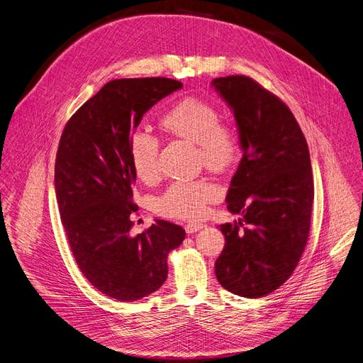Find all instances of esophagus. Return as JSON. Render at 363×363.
<instances>
[{
	"instance_id": "obj_1",
	"label": "esophagus",
	"mask_w": 363,
	"mask_h": 363,
	"mask_svg": "<svg viewBox=\"0 0 363 363\" xmlns=\"http://www.w3.org/2000/svg\"><path fill=\"white\" fill-rule=\"evenodd\" d=\"M203 227H204L203 223H188V224L185 225V232H186L188 235H192V233L199 232V230H201Z\"/></svg>"
}]
</instances>
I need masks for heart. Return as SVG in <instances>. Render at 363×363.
Instances as JSON below:
<instances>
[{
    "instance_id": "1",
    "label": "heart",
    "mask_w": 363,
    "mask_h": 363,
    "mask_svg": "<svg viewBox=\"0 0 363 363\" xmlns=\"http://www.w3.org/2000/svg\"><path fill=\"white\" fill-rule=\"evenodd\" d=\"M218 108L201 98H184L160 120L169 135L196 145L199 160L214 172L233 167L242 155V142L232 125L220 123ZM159 143L146 131H136L128 142V159L135 174L145 182L157 178ZM221 196V188L207 179L174 182L156 200L160 216L195 220L204 216L207 206Z\"/></svg>"
}]
</instances>
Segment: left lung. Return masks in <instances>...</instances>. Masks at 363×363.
<instances>
[{"mask_svg": "<svg viewBox=\"0 0 363 363\" xmlns=\"http://www.w3.org/2000/svg\"><path fill=\"white\" fill-rule=\"evenodd\" d=\"M211 86L235 114L243 152L225 196L227 210L242 218L220 225L225 243L216 277L224 289L259 298L292 275L307 245L310 152L291 110L252 78H216Z\"/></svg>", "mask_w": 363, "mask_h": 363, "instance_id": "left-lung-1", "label": "left lung"}]
</instances>
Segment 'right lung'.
Here are the masks:
<instances>
[{"label":"right lung","instance_id":"obj_1","mask_svg":"<svg viewBox=\"0 0 363 363\" xmlns=\"http://www.w3.org/2000/svg\"><path fill=\"white\" fill-rule=\"evenodd\" d=\"M182 88L169 78L107 82L63 128L55 163V191L68 243L84 277L118 301H138L168 277V255L185 230L155 220L130 235L136 174L128 142L143 114Z\"/></svg>","mask_w":363,"mask_h":363}]
</instances>
